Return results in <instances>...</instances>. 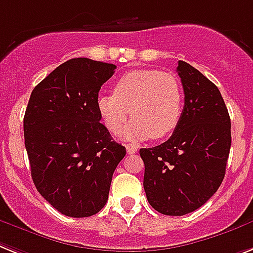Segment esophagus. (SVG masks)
<instances>
[{
  "mask_svg": "<svg viewBox=\"0 0 253 253\" xmlns=\"http://www.w3.org/2000/svg\"><path fill=\"white\" fill-rule=\"evenodd\" d=\"M136 151H137L136 145H126V153H128V154H134Z\"/></svg>",
  "mask_w": 253,
  "mask_h": 253,
  "instance_id": "obj_1",
  "label": "esophagus"
}]
</instances>
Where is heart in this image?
I'll list each match as a JSON object with an SVG mask.
<instances>
[{"mask_svg":"<svg viewBox=\"0 0 253 253\" xmlns=\"http://www.w3.org/2000/svg\"><path fill=\"white\" fill-rule=\"evenodd\" d=\"M183 96V86L172 73L136 69L116 81L114 94L100 92L96 96V110L112 133L120 132L130 111L133 120L123 132L124 138H163L179 124Z\"/></svg>","mask_w":253,"mask_h":253,"instance_id":"heart-1","label":"heart"}]
</instances>
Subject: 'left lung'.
<instances>
[{"mask_svg":"<svg viewBox=\"0 0 253 253\" xmlns=\"http://www.w3.org/2000/svg\"><path fill=\"white\" fill-rule=\"evenodd\" d=\"M177 74L184 88L179 124L166 142L139 150L147 201L166 215L192 213L217 192L231 146V121L217 86L185 61Z\"/></svg>","mask_w":253,"mask_h":253,"instance_id":"obj_1","label":"left lung"}]
</instances>
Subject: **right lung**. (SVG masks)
Returning a JSON list of instances; mask_svg holds the SVG:
<instances>
[{"mask_svg":"<svg viewBox=\"0 0 253 253\" xmlns=\"http://www.w3.org/2000/svg\"><path fill=\"white\" fill-rule=\"evenodd\" d=\"M116 65L72 58L31 92L24 145L36 189L64 215L84 218L104 208L126 150L100 123L96 96Z\"/></svg>","mask_w":253,"mask_h":253,"instance_id":"obj_1","label":"right lung"}]
</instances>
